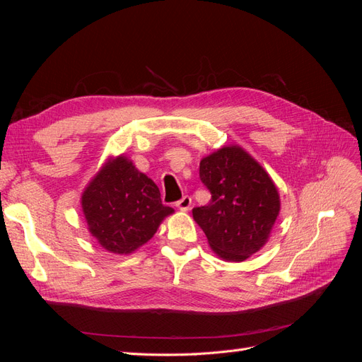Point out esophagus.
<instances>
[{
	"label": "esophagus",
	"mask_w": 362,
	"mask_h": 362,
	"mask_svg": "<svg viewBox=\"0 0 362 362\" xmlns=\"http://www.w3.org/2000/svg\"><path fill=\"white\" fill-rule=\"evenodd\" d=\"M190 205H192V198L190 196H184L181 201L177 202V208L181 211H189L190 210Z\"/></svg>",
	"instance_id": "1"
}]
</instances>
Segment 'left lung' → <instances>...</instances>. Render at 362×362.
<instances>
[{
  "mask_svg": "<svg viewBox=\"0 0 362 362\" xmlns=\"http://www.w3.org/2000/svg\"><path fill=\"white\" fill-rule=\"evenodd\" d=\"M199 177L211 199L192 213L211 250L231 262L257 254L269 242L281 211L270 175L242 146L228 145L201 160Z\"/></svg>",
  "mask_w": 362,
  "mask_h": 362,
  "instance_id": "obj_1",
  "label": "left lung"
}]
</instances>
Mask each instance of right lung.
Returning a JSON list of instances; mask_svg holds the SVG:
<instances>
[{
    "label": "right lung",
    "instance_id": "add662e5",
    "mask_svg": "<svg viewBox=\"0 0 362 362\" xmlns=\"http://www.w3.org/2000/svg\"><path fill=\"white\" fill-rule=\"evenodd\" d=\"M87 229L103 249L129 255L154 237L175 210L161 204L157 184L124 154L108 157L81 194Z\"/></svg>",
    "mask_w": 362,
    "mask_h": 362
}]
</instances>
